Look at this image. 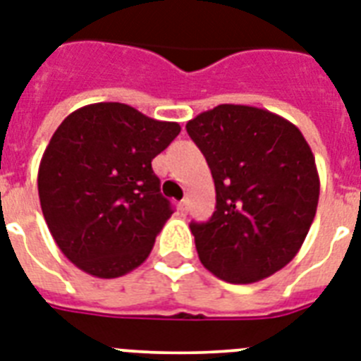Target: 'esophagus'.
Masks as SVG:
<instances>
[{
  "instance_id": "obj_1",
  "label": "esophagus",
  "mask_w": 361,
  "mask_h": 361,
  "mask_svg": "<svg viewBox=\"0 0 361 361\" xmlns=\"http://www.w3.org/2000/svg\"><path fill=\"white\" fill-rule=\"evenodd\" d=\"M180 211H181V213H183V214L189 213V200H187V198L181 200V202H180Z\"/></svg>"
}]
</instances>
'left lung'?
Here are the masks:
<instances>
[{
  "label": "left lung",
  "mask_w": 361,
  "mask_h": 361,
  "mask_svg": "<svg viewBox=\"0 0 361 361\" xmlns=\"http://www.w3.org/2000/svg\"><path fill=\"white\" fill-rule=\"evenodd\" d=\"M216 190L207 222H190L202 264L233 284L274 275L298 255L319 200L316 159L299 128L262 108L220 104L187 123Z\"/></svg>",
  "instance_id": "left-lung-1"
}]
</instances>
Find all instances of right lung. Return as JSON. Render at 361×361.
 Listing matches in <instances>:
<instances>
[{"instance_id": "right-lung-1", "label": "right lung", "mask_w": 361, "mask_h": 361, "mask_svg": "<svg viewBox=\"0 0 361 361\" xmlns=\"http://www.w3.org/2000/svg\"><path fill=\"white\" fill-rule=\"evenodd\" d=\"M121 102L78 108L62 121L42 156L38 195L56 246L99 279L141 266L171 218L152 159L180 134Z\"/></svg>"}]
</instances>
